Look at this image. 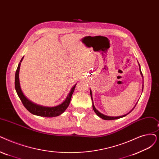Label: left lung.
Masks as SVG:
<instances>
[{"instance_id": "1", "label": "left lung", "mask_w": 159, "mask_h": 159, "mask_svg": "<svg viewBox=\"0 0 159 159\" xmlns=\"http://www.w3.org/2000/svg\"><path fill=\"white\" fill-rule=\"evenodd\" d=\"M139 66H140V64H139ZM140 74H141V75L142 76V77H143V75H142V71H141V70H140ZM142 90H143V87H142ZM90 95H91V98H92V100L93 101V99H92V91H91V89H90ZM137 104V103H136ZM136 104L135 105V106L134 107V108L130 110V111L129 112H128L127 114H125V115H123V116H116V117H113V116H106V115H104V114H101V112H99L98 110H97L95 108V106H94V105H93V110H94V112H95V114L98 115L99 117H100L101 118H102V119H103V120H116V119H119V118H123V117H125V116H126L128 114H129L131 111H132V110L134 108V107H136Z\"/></svg>"}]
</instances>
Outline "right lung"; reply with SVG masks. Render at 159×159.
<instances>
[{"instance_id":"1","label":"right lung","mask_w":159,"mask_h":159,"mask_svg":"<svg viewBox=\"0 0 159 159\" xmlns=\"http://www.w3.org/2000/svg\"><path fill=\"white\" fill-rule=\"evenodd\" d=\"M23 58H24V57L22 58L21 60H20V62L18 65L17 70H16V72L15 88H16V90L17 92V93L19 96V98H20V101H21L24 107L27 110H28L31 114H32L34 115H36V116H38L46 117V118H52V117H56V116H58L62 114L67 109L69 105H70V102L71 99V96L73 95V93L75 90V86H76V85H77V84H76L71 88V91H70V93L68 94L66 100L59 105L52 107H43V106H41V105L35 104V103L32 102V101H30L29 99H28L26 98L25 95L23 94L21 89H20L19 78V73L20 62L22 61Z\"/></svg>"}]
</instances>
